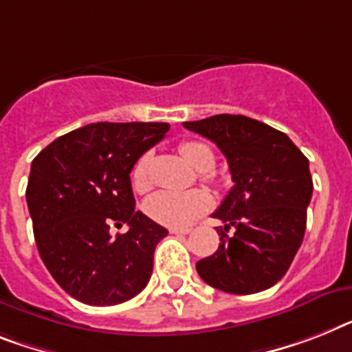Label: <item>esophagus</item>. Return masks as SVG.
I'll return each instance as SVG.
<instances>
[{"instance_id": "1", "label": "esophagus", "mask_w": 352, "mask_h": 352, "mask_svg": "<svg viewBox=\"0 0 352 352\" xmlns=\"http://www.w3.org/2000/svg\"><path fill=\"white\" fill-rule=\"evenodd\" d=\"M170 234H178V235H187L192 232V228L190 226H173V228H169Z\"/></svg>"}]
</instances>
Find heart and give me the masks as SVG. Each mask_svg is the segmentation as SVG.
<instances>
[{"label":"heart","instance_id":"1","mask_svg":"<svg viewBox=\"0 0 352 352\" xmlns=\"http://www.w3.org/2000/svg\"><path fill=\"white\" fill-rule=\"evenodd\" d=\"M183 158L192 165L194 169L203 173L205 178H208L210 170L214 167L216 156L208 144L199 140H187L179 145ZM149 155H144L138 158V162L133 167L131 179L133 187L136 190H147L149 188ZM212 197L207 190L201 188H192V190H160L145 201V212L151 219L156 223L167 226H183L188 223L196 221L197 217L203 216L205 212L210 210Z\"/></svg>","mask_w":352,"mask_h":352}]
</instances>
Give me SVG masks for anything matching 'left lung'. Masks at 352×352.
<instances>
[{
	"label": "left lung",
	"mask_w": 352,
	"mask_h": 352,
	"mask_svg": "<svg viewBox=\"0 0 352 352\" xmlns=\"http://www.w3.org/2000/svg\"><path fill=\"white\" fill-rule=\"evenodd\" d=\"M183 127L221 149L234 182L212 214L225 223L217 228L219 248L197 261V274L234 295L268 289L286 275L304 239L313 194L309 162L284 133L243 115H214Z\"/></svg>",
	"instance_id": "left-lung-1"
}]
</instances>
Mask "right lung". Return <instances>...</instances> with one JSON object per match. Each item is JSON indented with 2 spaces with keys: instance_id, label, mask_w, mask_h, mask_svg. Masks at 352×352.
Returning <instances> with one entry per match:
<instances>
[{
  "instance_id": "obj_1",
  "label": "right lung",
  "mask_w": 352,
  "mask_h": 352,
  "mask_svg": "<svg viewBox=\"0 0 352 352\" xmlns=\"http://www.w3.org/2000/svg\"><path fill=\"white\" fill-rule=\"evenodd\" d=\"M165 122H97L69 131L34 158L26 187L34 237L55 283L89 306L144 289L167 228L135 210L129 174L169 131ZM126 222V234L111 235Z\"/></svg>"
}]
</instances>
